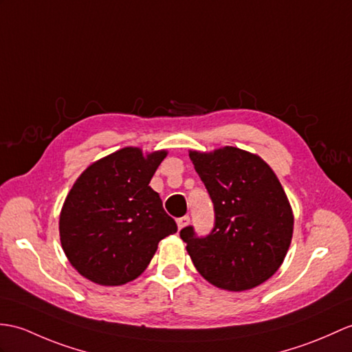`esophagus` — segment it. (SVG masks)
<instances>
[{
	"mask_svg": "<svg viewBox=\"0 0 352 352\" xmlns=\"http://www.w3.org/2000/svg\"><path fill=\"white\" fill-rule=\"evenodd\" d=\"M190 222V217L189 216H183L177 219V225H178V230H183V228H186L187 225H189Z\"/></svg>",
	"mask_w": 352,
	"mask_h": 352,
	"instance_id": "34e87169",
	"label": "esophagus"
}]
</instances>
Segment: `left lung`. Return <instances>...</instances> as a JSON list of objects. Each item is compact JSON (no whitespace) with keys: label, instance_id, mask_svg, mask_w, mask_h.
<instances>
[{"label":"left lung","instance_id":"1","mask_svg":"<svg viewBox=\"0 0 352 352\" xmlns=\"http://www.w3.org/2000/svg\"><path fill=\"white\" fill-rule=\"evenodd\" d=\"M189 157L214 204L216 222L199 239L192 226L179 232L204 279L226 291H248L282 265L294 231L288 196L273 169L258 154L236 146Z\"/></svg>","mask_w":352,"mask_h":352}]
</instances>
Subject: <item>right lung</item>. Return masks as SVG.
Masks as SVG:
<instances>
[{
    "instance_id": "right-lung-1",
    "label": "right lung",
    "mask_w": 352,
    "mask_h": 352,
    "mask_svg": "<svg viewBox=\"0 0 352 352\" xmlns=\"http://www.w3.org/2000/svg\"><path fill=\"white\" fill-rule=\"evenodd\" d=\"M166 150L124 146L91 163L65 196L60 240L76 272L102 287L135 280L148 267L159 241L177 232L148 186Z\"/></svg>"
}]
</instances>
